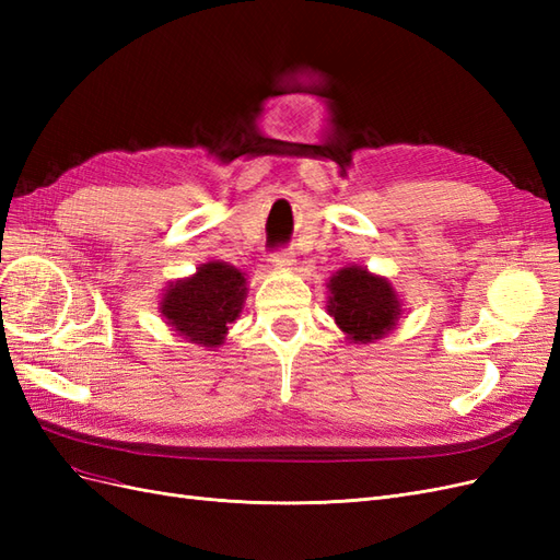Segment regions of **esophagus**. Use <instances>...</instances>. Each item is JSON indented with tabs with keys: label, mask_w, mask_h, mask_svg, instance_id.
<instances>
[{
	"label": "esophagus",
	"mask_w": 560,
	"mask_h": 560,
	"mask_svg": "<svg viewBox=\"0 0 560 560\" xmlns=\"http://www.w3.org/2000/svg\"><path fill=\"white\" fill-rule=\"evenodd\" d=\"M270 264L280 270H292L296 266V259L290 249H278L273 252V257H270Z\"/></svg>",
	"instance_id": "obj_1"
}]
</instances>
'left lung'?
<instances>
[{
    "instance_id": "left-lung-1",
    "label": "left lung",
    "mask_w": 560,
    "mask_h": 560,
    "mask_svg": "<svg viewBox=\"0 0 560 560\" xmlns=\"http://www.w3.org/2000/svg\"><path fill=\"white\" fill-rule=\"evenodd\" d=\"M327 287V311L350 343H374L397 327L401 301L387 278L362 266H346L336 270Z\"/></svg>"
}]
</instances>
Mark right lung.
Here are the masks:
<instances>
[{
    "instance_id": "1",
    "label": "right lung",
    "mask_w": 560,
    "mask_h": 560,
    "mask_svg": "<svg viewBox=\"0 0 560 560\" xmlns=\"http://www.w3.org/2000/svg\"><path fill=\"white\" fill-rule=\"evenodd\" d=\"M245 299V273L226 261H208L191 278L167 284L159 311L184 341L217 348L224 343Z\"/></svg>"
}]
</instances>
